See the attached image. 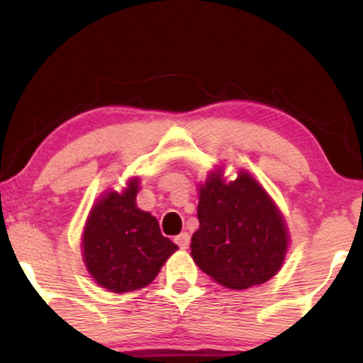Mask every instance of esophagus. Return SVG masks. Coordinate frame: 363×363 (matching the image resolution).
<instances>
[{
  "instance_id": "obj_1",
  "label": "esophagus",
  "mask_w": 363,
  "mask_h": 363,
  "mask_svg": "<svg viewBox=\"0 0 363 363\" xmlns=\"http://www.w3.org/2000/svg\"><path fill=\"white\" fill-rule=\"evenodd\" d=\"M189 239H191L189 234H187V232H182V234H179L176 237V244L181 249H187V247H189Z\"/></svg>"
}]
</instances>
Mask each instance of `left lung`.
Instances as JSON below:
<instances>
[{
  "label": "left lung",
  "instance_id": "1",
  "mask_svg": "<svg viewBox=\"0 0 363 363\" xmlns=\"http://www.w3.org/2000/svg\"><path fill=\"white\" fill-rule=\"evenodd\" d=\"M199 228L191 256L199 269L227 289L261 285L280 272L289 249L286 223L251 174L227 182L213 170L199 184Z\"/></svg>",
  "mask_w": 363,
  "mask_h": 363
}]
</instances>
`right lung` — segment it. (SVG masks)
<instances>
[{
	"label": "right lung",
	"instance_id": "add662e5",
	"mask_svg": "<svg viewBox=\"0 0 363 363\" xmlns=\"http://www.w3.org/2000/svg\"><path fill=\"white\" fill-rule=\"evenodd\" d=\"M136 194L138 179H131L123 193L102 194L83 230L86 269L99 285L114 294L150 285L177 251V245L162 235L155 216L136 206Z\"/></svg>",
	"mask_w": 363,
	"mask_h": 363
}]
</instances>
